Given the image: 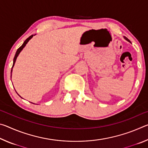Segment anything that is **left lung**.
I'll return each mask as SVG.
<instances>
[{"mask_svg": "<svg viewBox=\"0 0 148 148\" xmlns=\"http://www.w3.org/2000/svg\"><path fill=\"white\" fill-rule=\"evenodd\" d=\"M124 38H125V40H127V41H129V39L127 38H126V37H124Z\"/></svg>", "mask_w": 148, "mask_h": 148, "instance_id": "left-lung-1", "label": "left lung"}]
</instances>
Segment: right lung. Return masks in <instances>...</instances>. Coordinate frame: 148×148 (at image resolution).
Returning a JSON list of instances; mask_svg holds the SVG:
<instances>
[{
	"instance_id": "add662e5",
	"label": "right lung",
	"mask_w": 148,
	"mask_h": 148,
	"mask_svg": "<svg viewBox=\"0 0 148 148\" xmlns=\"http://www.w3.org/2000/svg\"><path fill=\"white\" fill-rule=\"evenodd\" d=\"M35 35V34H34ZM34 35L32 34V35H31V36H30L29 38H27L26 40H25V41L24 42H23V44H22V46H21V47H19L18 49H17V51H16V55H15V57H14V62H13V66H12V71H11V77H12V69H13V67H14V64H15V62H16V59H17V56H19V53L21 51V50L23 49V48H24V47L26 46V44H27V42H28L30 40H31L32 38V36H33ZM20 97V96H19Z\"/></svg>"
}]
</instances>
